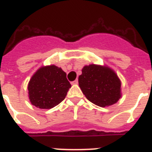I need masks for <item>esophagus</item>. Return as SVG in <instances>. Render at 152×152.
<instances>
[{
    "instance_id": "esophagus-1",
    "label": "esophagus",
    "mask_w": 152,
    "mask_h": 152,
    "mask_svg": "<svg viewBox=\"0 0 152 152\" xmlns=\"http://www.w3.org/2000/svg\"><path fill=\"white\" fill-rule=\"evenodd\" d=\"M78 83V80H74L72 82V84H77Z\"/></svg>"
}]
</instances>
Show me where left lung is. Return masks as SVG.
I'll return each instance as SVG.
<instances>
[{"label": "left lung", "instance_id": "left-lung-1", "mask_svg": "<svg viewBox=\"0 0 152 152\" xmlns=\"http://www.w3.org/2000/svg\"><path fill=\"white\" fill-rule=\"evenodd\" d=\"M79 86L89 101L101 107L111 106L121 98L120 80L107 67L84 66L79 76Z\"/></svg>", "mask_w": 152, "mask_h": 152}]
</instances>
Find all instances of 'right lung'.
Masks as SVG:
<instances>
[{
  "instance_id": "right-lung-1",
  "label": "right lung",
  "mask_w": 152,
  "mask_h": 152,
  "mask_svg": "<svg viewBox=\"0 0 152 152\" xmlns=\"http://www.w3.org/2000/svg\"><path fill=\"white\" fill-rule=\"evenodd\" d=\"M71 84L61 68L50 65L42 67L28 83L30 101L40 109H51L61 102Z\"/></svg>"
}]
</instances>
